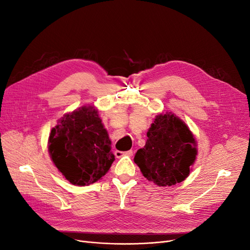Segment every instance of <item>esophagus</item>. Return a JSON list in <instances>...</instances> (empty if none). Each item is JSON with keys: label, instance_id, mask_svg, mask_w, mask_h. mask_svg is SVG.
<instances>
[{"label": "esophagus", "instance_id": "1", "mask_svg": "<svg viewBox=\"0 0 250 250\" xmlns=\"http://www.w3.org/2000/svg\"><path fill=\"white\" fill-rule=\"evenodd\" d=\"M114 155L117 158H121L122 156H132L133 155V150H128V151H125V152L116 150L114 152Z\"/></svg>", "mask_w": 250, "mask_h": 250}]
</instances>
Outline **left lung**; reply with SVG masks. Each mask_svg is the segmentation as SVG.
Instances as JSON below:
<instances>
[{
    "label": "left lung",
    "instance_id": "1",
    "mask_svg": "<svg viewBox=\"0 0 250 250\" xmlns=\"http://www.w3.org/2000/svg\"><path fill=\"white\" fill-rule=\"evenodd\" d=\"M147 137L145 146L134 157L142 175L160 187L176 185L188 178L198 150L185 122L171 112L159 113Z\"/></svg>",
    "mask_w": 250,
    "mask_h": 250
}]
</instances>
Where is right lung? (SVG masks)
I'll return each mask as SVG.
<instances>
[{
    "mask_svg": "<svg viewBox=\"0 0 250 250\" xmlns=\"http://www.w3.org/2000/svg\"><path fill=\"white\" fill-rule=\"evenodd\" d=\"M48 151L54 166L75 186L99 181L115 159L107 129L92 105L79 107L59 119L51 129Z\"/></svg>",
    "mask_w": 250,
    "mask_h": 250,
    "instance_id": "1",
    "label": "right lung"
}]
</instances>
